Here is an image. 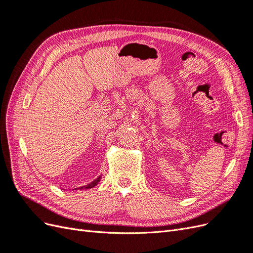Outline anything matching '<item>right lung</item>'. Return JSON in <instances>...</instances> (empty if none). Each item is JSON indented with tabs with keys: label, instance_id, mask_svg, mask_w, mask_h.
<instances>
[{
	"label": "right lung",
	"instance_id": "right-lung-1",
	"mask_svg": "<svg viewBox=\"0 0 253 253\" xmlns=\"http://www.w3.org/2000/svg\"><path fill=\"white\" fill-rule=\"evenodd\" d=\"M100 178H101V176H99V177L97 178V179H95L94 181H91L90 183H88V185H86V186H83V187H80V188H78L79 190H83V189H90V188H93V187H95L97 183L99 182V180H100ZM76 190V189H75Z\"/></svg>",
	"mask_w": 253,
	"mask_h": 253
}]
</instances>
